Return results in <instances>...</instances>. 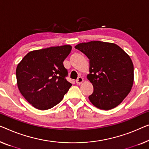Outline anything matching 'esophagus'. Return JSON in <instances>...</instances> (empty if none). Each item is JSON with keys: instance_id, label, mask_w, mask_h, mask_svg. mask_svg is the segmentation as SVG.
Listing matches in <instances>:
<instances>
[{"instance_id": "obj_1", "label": "esophagus", "mask_w": 149, "mask_h": 149, "mask_svg": "<svg viewBox=\"0 0 149 149\" xmlns=\"http://www.w3.org/2000/svg\"><path fill=\"white\" fill-rule=\"evenodd\" d=\"M83 81H84V79H83V77H79V78L77 79L76 83H77V84H78V85H81V84H82V83H83Z\"/></svg>"}]
</instances>
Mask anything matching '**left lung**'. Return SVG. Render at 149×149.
<instances>
[{
  "instance_id": "8db88e82",
  "label": "left lung",
  "mask_w": 149,
  "mask_h": 149,
  "mask_svg": "<svg viewBox=\"0 0 149 149\" xmlns=\"http://www.w3.org/2000/svg\"><path fill=\"white\" fill-rule=\"evenodd\" d=\"M89 59L87 79L93 86L89 100L103 110L117 107L130 92L134 65L128 54L113 43L91 41L74 47Z\"/></svg>"
}]
</instances>
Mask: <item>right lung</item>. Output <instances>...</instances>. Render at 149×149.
<instances>
[{
  "label": "right lung",
  "mask_w": 149,
  "mask_h": 149,
  "mask_svg": "<svg viewBox=\"0 0 149 149\" xmlns=\"http://www.w3.org/2000/svg\"><path fill=\"white\" fill-rule=\"evenodd\" d=\"M72 46L64 45L29 52L16 68L17 87L32 106L46 110L62 100L72 84L66 81L64 60Z\"/></svg>",
  "instance_id": "1"
}]
</instances>
